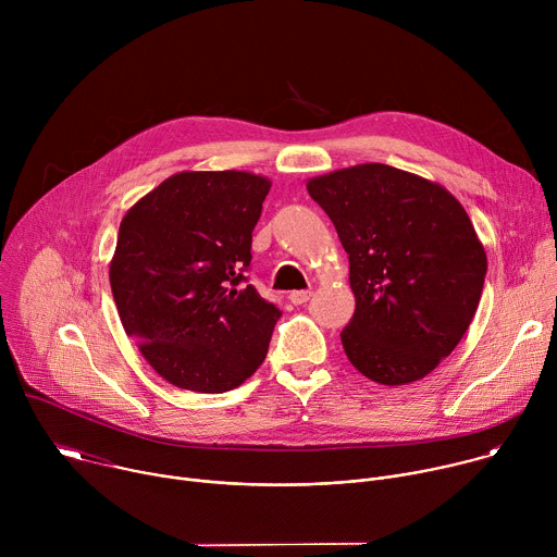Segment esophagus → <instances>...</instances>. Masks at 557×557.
Returning a JSON list of instances; mask_svg holds the SVG:
<instances>
[{
    "label": "esophagus",
    "instance_id": "esophagus-1",
    "mask_svg": "<svg viewBox=\"0 0 557 557\" xmlns=\"http://www.w3.org/2000/svg\"><path fill=\"white\" fill-rule=\"evenodd\" d=\"M310 290H293L290 295H288V299L295 304V306H301V304H306L308 299H310Z\"/></svg>",
    "mask_w": 557,
    "mask_h": 557
}]
</instances>
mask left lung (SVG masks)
Returning <instances> with one entry per match:
<instances>
[{
    "label": "left lung",
    "instance_id": "1",
    "mask_svg": "<svg viewBox=\"0 0 557 557\" xmlns=\"http://www.w3.org/2000/svg\"><path fill=\"white\" fill-rule=\"evenodd\" d=\"M310 198L333 220L350 262V363L381 385L430 374L479 308L487 253L462 205L438 183L381 163L314 176Z\"/></svg>",
    "mask_w": 557,
    "mask_h": 557
}]
</instances>
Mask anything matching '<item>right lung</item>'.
I'll list each match as a JSON object with an SVG mask.
<instances>
[{
  "mask_svg": "<svg viewBox=\"0 0 557 557\" xmlns=\"http://www.w3.org/2000/svg\"><path fill=\"white\" fill-rule=\"evenodd\" d=\"M271 181L178 172L127 209L110 262L125 333L176 387L220 394L264 361L280 320L245 271Z\"/></svg>",
  "mask_w": 557,
  "mask_h": 557,
  "instance_id": "add662e5",
  "label": "right lung"
}]
</instances>
